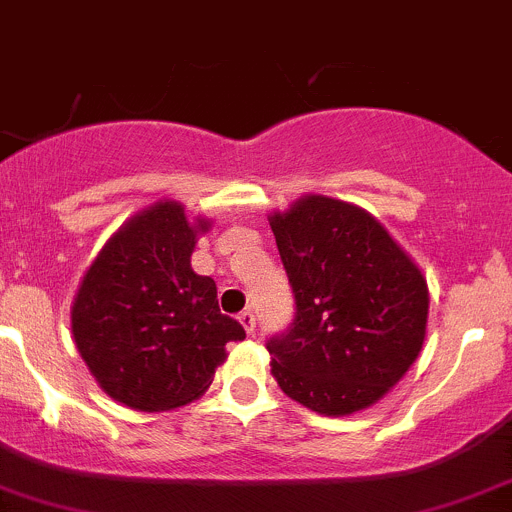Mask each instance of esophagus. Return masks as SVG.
<instances>
[{"label":"esophagus","instance_id":"obj_1","mask_svg":"<svg viewBox=\"0 0 512 512\" xmlns=\"http://www.w3.org/2000/svg\"><path fill=\"white\" fill-rule=\"evenodd\" d=\"M238 321L243 324L246 334H253V329H256V316H253L251 309H243L241 314H238Z\"/></svg>","mask_w":512,"mask_h":512}]
</instances>
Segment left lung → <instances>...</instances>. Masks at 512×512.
<instances>
[{"instance_id":"8db88e82","label":"left lung","mask_w":512,"mask_h":512,"mask_svg":"<svg viewBox=\"0 0 512 512\" xmlns=\"http://www.w3.org/2000/svg\"><path fill=\"white\" fill-rule=\"evenodd\" d=\"M269 223L296 304L289 329L266 342L276 382L319 415L374 405L425 342V276L349 203L306 196Z\"/></svg>"}]
</instances>
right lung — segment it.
<instances>
[{"label":"right lung","instance_id":"right-lung-1","mask_svg":"<svg viewBox=\"0 0 512 512\" xmlns=\"http://www.w3.org/2000/svg\"><path fill=\"white\" fill-rule=\"evenodd\" d=\"M183 206L155 203L125 223L87 269L72 306V334L92 377L133 410L183 407L203 394L246 337L221 314L216 281L191 269L196 233Z\"/></svg>","mask_w":512,"mask_h":512}]
</instances>
